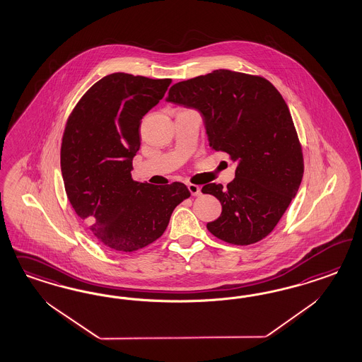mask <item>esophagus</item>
I'll return each mask as SVG.
<instances>
[{"mask_svg":"<svg viewBox=\"0 0 362 362\" xmlns=\"http://www.w3.org/2000/svg\"><path fill=\"white\" fill-rule=\"evenodd\" d=\"M187 187H188L191 195H194V197H199L200 195V187L197 186V185H192V183H188Z\"/></svg>","mask_w":362,"mask_h":362,"instance_id":"1","label":"esophagus"}]
</instances>
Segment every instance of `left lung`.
<instances>
[{"label":"left lung","mask_w":362,"mask_h":362,"mask_svg":"<svg viewBox=\"0 0 362 362\" xmlns=\"http://www.w3.org/2000/svg\"><path fill=\"white\" fill-rule=\"evenodd\" d=\"M167 100L199 110L209 146L238 162L227 187L202 188L223 207L207 224L209 232L233 245L263 240L296 197L304 174L303 147L281 94L264 77L220 69L175 83Z\"/></svg>","instance_id":"8db88e82"}]
</instances>
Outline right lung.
I'll list each match as a JSON object with an SVG mask.
<instances>
[{"label": "right lung", "instance_id": "obj_1", "mask_svg": "<svg viewBox=\"0 0 362 362\" xmlns=\"http://www.w3.org/2000/svg\"><path fill=\"white\" fill-rule=\"evenodd\" d=\"M171 79L114 73L99 79L71 110L61 144L66 195L94 238L117 252L142 250L165 232L186 185L132 180L144 114L165 97Z\"/></svg>", "mask_w": 362, "mask_h": 362}]
</instances>
